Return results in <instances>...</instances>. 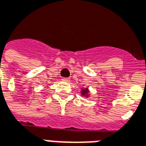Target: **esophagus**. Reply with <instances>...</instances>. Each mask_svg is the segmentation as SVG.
<instances>
[{
  "label": "esophagus",
  "instance_id": "1",
  "mask_svg": "<svg viewBox=\"0 0 146 146\" xmlns=\"http://www.w3.org/2000/svg\"><path fill=\"white\" fill-rule=\"evenodd\" d=\"M62 80L63 82H70V79H69V78H66V77H64V78H62Z\"/></svg>",
  "mask_w": 146,
  "mask_h": 146
}]
</instances>
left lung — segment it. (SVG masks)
<instances>
[{"mask_svg":"<svg viewBox=\"0 0 146 146\" xmlns=\"http://www.w3.org/2000/svg\"><path fill=\"white\" fill-rule=\"evenodd\" d=\"M81 95H82L83 97H84V98H88L89 96H90V92H89V90L88 88H81Z\"/></svg>","mask_w":146,"mask_h":146,"instance_id":"left-lung-1","label":"left lung"}]
</instances>
